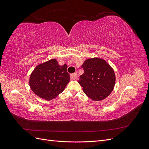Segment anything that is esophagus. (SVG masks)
Wrapping results in <instances>:
<instances>
[{
	"label": "esophagus",
	"instance_id": "esophagus-1",
	"mask_svg": "<svg viewBox=\"0 0 149 149\" xmlns=\"http://www.w3.org/2000/svg\"><path fill=\"white\" fill-rule=\"evenodd\" d=\"M76 76H77V73H73V74H71V75H70V78H71V79H76Z\"/></svg>",
	"mask_w": 149,
	"mask_h": 149
}]
</instances>
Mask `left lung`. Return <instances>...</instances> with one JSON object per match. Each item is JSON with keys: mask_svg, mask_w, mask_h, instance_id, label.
<instances>
[{"mask_svg": "<svg viewBox=\"0 0 149 149\" xmlns=\"http://www.w3.org/2000/svg\"><path fill=\"white\" fill-rule=\"evenodd\" d=\"M84 73L78 80L84 93L94 101H101L109 95L114 89V72L106 61L94 58L86 60L81 66Z\"/></svg>", "mask_w": 149, "mask_h": 149, "instance_id": "left-lung-1", "label": "left lung"}]
</instances>
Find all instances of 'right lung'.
<instances>
[{
    "label": "right lung",
    "mask_w": 149,
    "mask_h": 149,
    "mask_svg": "<svg viewBox=\"0 0 149 149\" xmlns=\"http://www.w3.org/2000/svg\"><path fill=\"white\" fill-rule=\"evenodd\" d=\"M67 65H58L55 59L40 64L31 74L29 84L35 94L45 100L55 98L70 81Z\"/></svg>",
    "instance_id": "obj_1"
}]
</instances>
